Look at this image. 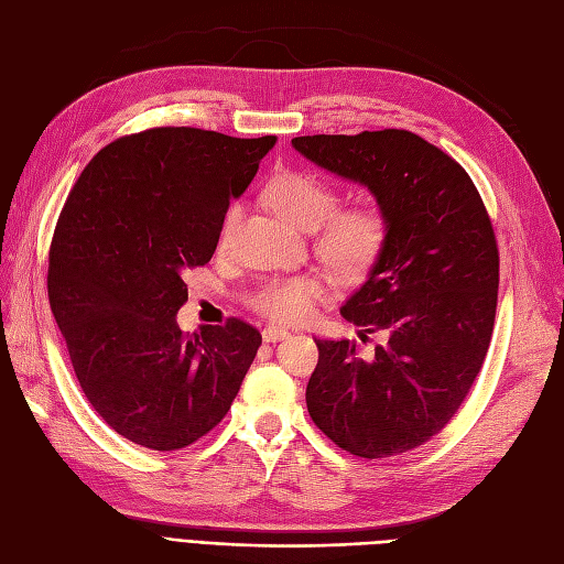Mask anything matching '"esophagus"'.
<instances>
[{"instance_id":"34e87169","label":"esophagus","mask_w":564,"mask_h":564,"mask_svg":"<svg viewBox=\"0 0 564 564\" xmlns=\"http://www.w3.org/2000/svg\"><path fill=\"white\" fill-rule=\"evenodd\" d=\"M261 336H263L265 344H275V340L286 338V336H289V332H286V329H282V327H265V329L261 332Z\"/></svg>"}]
</instances>
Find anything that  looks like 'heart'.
Masks as SVG:
<instances>
[{
    "label": "heart",
    "instance_id": "b5f03b06",
    "mask_svg": "<svg viewBox=\"0 0 564 564\" xmlns=\"http://www.w3.org/2000/svg\"><path fill=\"white\" fill-rule=\"evenodd\" d=\"M268 199L286 220L301 230H317V253L338 278L355 280L377 263L386 245L388 224L373 204H352L336 209L338 195L329 183L313 174L284 172L268 185ZM242 209L232 204L226 212L218 232V247L228 249ZM329 296V282L303 272V275L265 280L249 296V305L275 322H303L315 311V305Z\"/></svg>",
    "mask_w": 564,
    "mask_h": 564
}]
</instances>
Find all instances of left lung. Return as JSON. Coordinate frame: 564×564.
Segmentation results:
<instances>
[{
    "label": "left lung",
    "instance_id": "8db88e82",
    "mask_svg": "<svg viewBox=\"0 0 564 564\" xmlns=\"http://www.w3.org/2000/svg\"><path fill=\"white\" fill-rule=\"evenodd\" d=\"M305 160L367 187L388 224L386 245L340 315L386 344L315 340L305 388L317 429L340 449L383 458L445 429L482 369L499 294V249L464 166L404 129L299 135Z\"/></svg>",
    "mask_w": 564,
    "mask_h": 564
}]
</instances>
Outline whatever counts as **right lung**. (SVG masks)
<instances>
[{
    "mask_svg": "<svg viewBox=\"0 0 564 564\" xmlns=\"http://www.w3.org/2000/svg\"><path fill=\"white\" fill-rule=\"evenodd\" d=\"M275 135L160 127L84 166L48 251V303L84 395L112 431L172 452L228 414L261 346L251 324L183 334V275L212 261L230 199Z\"/></svg>",
    "mask_w": 564,
    "mask_h": 564,
    "instance_id": "right-lung-1",
    "label": "right lung"
}]
</instances>
